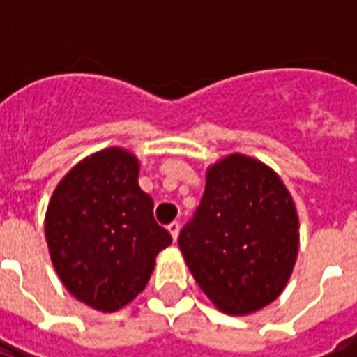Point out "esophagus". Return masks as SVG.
I'll list each match as a JSON object with an SVG mask.
<instances>
[{
    "mask_svg": "<svg viewBox=\"0 0 357 357\" xmlns=\"http://www.w3.org/2000/svg\"><path fill=\"white\" fill-rule=\"evenodd\" d=\"M179 222H172V224H168V231H170V235H172L174 241H178V235H179Z\"/></svg>",
    "mask_w": 357,
    "mask_h": 357,
    "instance_id": "1",
    "label": "esophagus"
}]
</instances>
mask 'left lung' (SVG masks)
<instances>
[{"label": "left lung", "mask_w": 357, "mask_h": 357, "mask_svg": "<svg viewBox=\"0 0 357 357\" xmlns=\"http://www.w3.org/2000/svg\"><path fill=\"white\" fill-rule=\"evenodd\" d=\"M178 244L213 304L246 315L287 285L298 255L296 207L272 168L234 153L209 167L200 206Z\"/></svg>", "instance_id": "1"}]
</instances>
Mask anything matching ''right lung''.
Listing matches in <instances>:
<instances>
[{
  "label": "right lung",
  "instance_id": "right-lung-1",
  "mask_svg": "<svg viewBox=\"0 0 357 357\" xmlns=\"http://www.w3.org/2000/svg\"><path fill=\"white\" fill-rule=\"evenodd\" d=\"M44 229L64 287L105 313L144 291L157 254L172 243L139 187L137 157L122 148L86 157L61 179Z\"/></svg>",
  "mask_w": 357,
  "mask_h": 357
}]
</instances>
